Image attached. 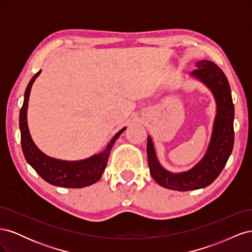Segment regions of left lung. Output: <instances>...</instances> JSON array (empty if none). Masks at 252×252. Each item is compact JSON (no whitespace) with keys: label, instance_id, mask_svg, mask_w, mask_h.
<instances>
[{"label":"left lung","instance_id":"left-lung-1","mask_svg":"<svg viewBox=\"0 0 252 252\" xmlns=\"http://www.w3.org/2000/svg\"><path fill=\"white\" fill-rule=\"evenodd\" d=\"M196 67L190 74L210 88L217 102V116L206 155L190 170L171 173L159 165L150 136L147 141V158L152 178L161 186L178 191H188L210 185L222 172L231 155L234 142V106L225 73L217 64L207 60L197 62Z\"/></svg>","mask_w":252,"mask_h":252}]
</instances>
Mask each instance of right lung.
<instances>
[{
	"label": "right lung",
	"instance_id": "add662e5",
	"mask_svg": "<svg viewBox=\"0 0 252 252\" xmlns=\"http://www.w3.org/2000/svg\"><path fill=\"white\" fill-rule=\"evenodd\" d=\"M40 73L41 70L36 72L33 78L30 80L25 91L24 103H23L20 111L21 143L26 161L43 180L51 185L65 188H82L93 185L101 179L106 165H107L108 157L113 144L118 140L121 133L125 130V127L122 128L113 136L103 152L89 158L82 159V161L68 162L44 155L33 143L27 124V108L30 90H32V84Z\"/></svg>",
	"mask_w": 252,
	"mask_h": 252
}]
</instances>
